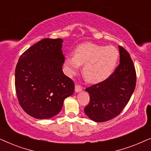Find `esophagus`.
Here are the masks:
<instances>
[{
    "mask_svg": "<svg viewBox=\"0 0 151 151\" xmlns=\"http://www.w3.org/2000/svg\"><path fill=\"white\" fill-rule=\"evenodd\" d=\"M82 86H80V84H76V86H75V91H76V92L80 91L82 90Z\"/></svg>",
    "mask_w": 151,
    "mask_h": 151,
    "instance_id": "obj_1",
    "label": "esophagus"
}]
</instances>
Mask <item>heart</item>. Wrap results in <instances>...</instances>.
I'll return each mask as SVG.
<instances>
[{"mask_svg":"<svg viewBox=\"0 0 151 151\" xmlns=\"http://www.w3.org/2000/svg\"><path fill=\"white\" fill-rule=\"evenodd\" d=\"M118 58L119 52L114 47L84 43L76 47L74 55L66 57L65 71L73 76L78 73L80 65H84L82 73L88 82H102L113 73Z\"/></svg>","mask_w":151,"mask_h":151,"instance_id":"b5f03b06","label":"heart"}]
</instances>
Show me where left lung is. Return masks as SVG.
<instances>
[{
    "instance_id": "obj_1",
    "label": "left lung",
    "mask_w": 151,
    "mask_h": 151,
    "mask_svg": "<svg viewBox=\"0 0 151 151\" xmlns=\"http://www.w3.org/2000/svg\"><path fill=\"white\" fill-rule=\"evenodd\" d=\"M119 51L120 63L113 73L106 80L86 88L90 102L84 108V112L97 122L117 116L135 90L136 71L131 55L122 46H119Z\"/></svg>"
}]
</instances>
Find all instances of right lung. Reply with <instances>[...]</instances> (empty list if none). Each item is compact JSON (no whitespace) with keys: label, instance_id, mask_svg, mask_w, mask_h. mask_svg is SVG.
<instances>
[{"label":"right lung","instance_id":"obj_1","mask_svg":"<svg viewBox=\"0 0 151 151\" xmlns=\"http://www.w3.org/2000/svg\"><path fill=\"white\" fill-rule=\"evenodd\" d=\"M61 38H44L20 55L15 70L18 102L30 116L49 119L61 111L75 85L63 71Z\"/></svg>","mask_w":151,"mask_h":151}]
</instances>
